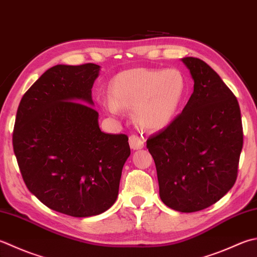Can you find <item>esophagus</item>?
<instances>
[{
    "instance_id": "obj_1",
    "label": "esophagus",
    "mask_w": 257,
    "mask_h": 257,
    "mask_svg": "<svg viewBox=\"0 0 257 257\" xmlns=\"http://www.w3.org/2000/svg\"><path fill=\"white\" fill-rule=\"evenodd\" d=\"M144 144H145V139L143 137H140V136H138V135H132L129 137L130 148L134 149V150L143 149Z\"/></svg>"
}]
</instances>
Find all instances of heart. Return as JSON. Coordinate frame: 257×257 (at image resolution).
<instances>
[{
    "label": "heart",
    "instance_id": "obj_1",
    "mask_svg": "<svg viewBox=\"0 0 257 257\" xmlns=\"http://www.w3.org/2000/svg\"><path fill=\"white\" fill-rule=\"evenodd\" d=\"M187 94V78L179 69L137 68L120 72L110 83L111 99L103 107L119 114L121 108L134 110V119L142 127L160 130L175 119Z\"/></svg>",
    "mask_w": 257,
    "mask_h": 257
}]
</instances>
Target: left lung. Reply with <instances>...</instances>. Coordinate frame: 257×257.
Listing matches in <instances>:
<instances>
[{"instance_id": "8db88e82", "label": "left lung", "mask_w": 257, "mask_h": 257, "mask_svg": "<svg viewBox=\"0 0 257 257\" xmlns=\"http://www.w3.org/2000/svg\"><path fill=\"white\" fill-rule=\"evenodd\" d=\"M182 61L194 92L170 124L147 140L157 169L159 196L177 212L209 207L233 187L243 148L237 99L203 60Z\"/></svg>"}]
</instances>
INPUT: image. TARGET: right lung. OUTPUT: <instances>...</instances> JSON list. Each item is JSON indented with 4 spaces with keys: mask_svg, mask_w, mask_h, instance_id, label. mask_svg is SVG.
<instances>
[{
    "mask_svg": "<svg viewBox=\"0 0 257 257\" xmlns=\"http://www.w3.org/2000/svg\"><path fill=\"white\" fill-rule=\"evenodd\" d=\"M100 65L58 64L47 70L21 99L13 149L28 189L55 212L89 217L118 197L125 160V135L99 127L91 107Z\"/></svg>",
    "mask_w": 257,
    "mask_h": 257,
    "instance_id": "1",
    "label": "right lung"
}]
</instances>
